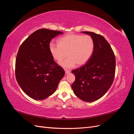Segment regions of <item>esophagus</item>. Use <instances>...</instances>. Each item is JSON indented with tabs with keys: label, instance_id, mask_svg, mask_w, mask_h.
<instances>
[{
	"label": "esophagus",
	"instance_id": "esophagus-1",
	"mask_svg": "<svg viewBox=\"0 0 134 134\" xmlns=\"http://www.w3.org/2000/svg\"><path fill=\"white\" fill-rule=\"evenodd\" d=\"M65 74H69V73H70V70H67V69H65Z\"/></svg>",
	"mask_w": 134,
	"mask_h": 134
}]
</instances>
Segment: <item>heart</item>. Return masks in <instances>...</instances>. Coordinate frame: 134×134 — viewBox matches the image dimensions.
I'll use <instances>...</instances> for the list:
<instances>
[{
	"label": "heart",
	"mask_w": 134,
	"mask_h": 134,
	"mask_svg": "<svg viewBox=\"0 0 134 134\" xmlns=\"http://www.w3.org/2000/svg\"><path fill=\"white\" fill-rule=\"evenodd\" d=\"M59 44L51 42L49 49L54 59L60 61L66 55V59L60 64L65 68H71L76 64L81 66L90 59L94 48V42L90 35L68 34L60 38Z\"/></svg>",
	"instance_id": "heart-1"
}]
</instances>
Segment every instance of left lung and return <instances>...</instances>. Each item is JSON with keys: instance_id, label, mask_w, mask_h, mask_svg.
Wrapping results in <instances>:
<instances>
[{"instance_id": "1", "label": "left lung", "mask_w": 134, "mask_h": 134, "mask_svg": "<svg viewBox=\"0 0 134 134\" xmlns=\"http://www.w3.org/2000/svg\"><path fill=\"white\" fill-rule=\"evenodd\" d=\"M94 42L93 54L88 62L71 72L75 80L71 87L74 94L86 102H91L103 96L111 87L116 70V59L110 44L102 35L83 31Z\"/></svg>"}]
</instances>
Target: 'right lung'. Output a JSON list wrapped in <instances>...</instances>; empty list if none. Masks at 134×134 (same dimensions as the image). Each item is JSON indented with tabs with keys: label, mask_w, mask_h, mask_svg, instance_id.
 Wrapping results in <instances>:
<instances>
[{
	"label": "right lung",
	"mask_w": 134,
	"mask_h": 134,
	"mask_svg": "<svg viewBox=\"0 0 134 134\" xmlns=\"http://www.w3.org/2000/svg\"><path fill=\"white\" fill-rule=\"evenodd\" d=\"M63 32L41 28L20 46L15 60V78L20 87L32 99H46L55 92L65 74L51 54V40Z\"/></svg>",
	"instance_id": "right-lung-1"
}]
</instances>
